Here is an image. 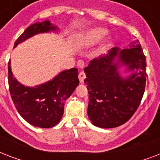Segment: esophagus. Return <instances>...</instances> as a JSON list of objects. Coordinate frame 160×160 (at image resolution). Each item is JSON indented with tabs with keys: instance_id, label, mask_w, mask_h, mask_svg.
<instances>
[{
	"instance_id": "esophagus-1",
	"label": "esophagus",
	"mask_w": 160,
	"mask_h": 160,
	"mask_svg": "<svg viewBox=\"0 0 160 160\" xmlns=\"http://www.w3.org/2000/svg\"><path fill=\"white\" fill-rule=\"evenodd\" d=\"M85 78H86V75H85V72H84V71L80 72V74H79V80H80V82H84V80H85Z\"/></svg>"
}]
</instances>
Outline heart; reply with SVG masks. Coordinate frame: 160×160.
I'll list each match as a JSON object with an SVG mask.
<instances>
[{
    "instance_id": "1",
    "label": "heart",
    "mask_w": 160,
    "mask_h": 160,
    "mask_svg": "<svg viewBox=\"0 0 160 160\" xmlns=\"http://www.w3.org/2000/svg\"><path fill=\"white\" fill-rule=\"evenodd\" d=\"M108 33V31L105 28H94L85 31L79 36L76 40V44L79 46H91L99 42L104 36ZM106 44L110 42V39H107Z\"/></svg>"
}]
</instances>
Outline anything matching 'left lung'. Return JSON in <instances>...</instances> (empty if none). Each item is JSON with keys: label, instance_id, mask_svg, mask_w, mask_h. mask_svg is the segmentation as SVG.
Returning <instances> with one entry per match:
<instances>
[{"label": "left lung", "instance_id": "obj_1", "mask_svg": "<svg viewBox=\"0 0 160 160\" xmlns=\"http://www.w3.org/2000/svg\"><path fill=\"white\" fill-rule=\"evenodd\" d=\"M129 47H114L107 55L90 60L85 68L88 116L95 126H120L133 116L141 102L146 84L145 56L138 40ZM119 66H125L127 72L133 73L122 78Z\"/></svg>", "mask_w": 160, "mask_h": 160}]
</instances>
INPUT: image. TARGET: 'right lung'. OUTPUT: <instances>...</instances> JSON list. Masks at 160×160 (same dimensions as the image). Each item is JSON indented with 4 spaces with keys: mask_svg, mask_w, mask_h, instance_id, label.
<instances>
[{
    "mask_svg": "<svg viewBox=\"0 0 160 160\" xmlns=\"http://www.w3.org/2000/svg\"><path fill=\"white\" fill-rule=\"evenodd\" d=\"M57 30V26H53L49 21L32 24L19 36L14 48L36 34ZM8 84L11 99L21 116L31 125L51 128L60 122L64 114L65 101L79 85L78 70L72 68L64 70L53 80L34 87H28L21 85L14 77L10 60Z\"/></svg>",
    "mask_w": 160,
    "mask_h": 160,
    "instance_id": "1",
    "label": "right lung"
}]
</instances>
